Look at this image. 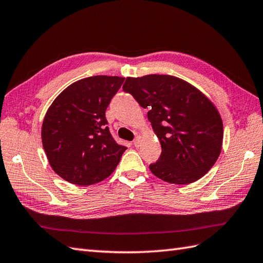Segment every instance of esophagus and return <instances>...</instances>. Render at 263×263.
I'll return each mask as SVG.
<instances>
[{
  "mask_svg": "<svg viewBox=\"0 0 263 263\" xmlns=\"http://www.w3.org/2000/svg\"><path fill=\"white\" fill-rule=\"evenodd\" d=\"M140 144H141V138L137 137L136 139L133 140V145L136 146V148H138V146H140Z\"/></svg>",
  "mask_w": 263,
  "mask_h": 263,
  "instance_id": "34e87169",
  "label": "esophagus"
}]
</instances>
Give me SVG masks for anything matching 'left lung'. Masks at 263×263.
I'll return each instance as SVG.
<instances>
[{
  "mask_svg": "<svg viewBox=\"0 0 263 263\" xmlns=\"http://www.w3.org/2000/svg\"><path fill=\"white\" fill-rule=\"evenodd\" d=\"M123 90L144 108L161 144L151 173L170 184L198 180L221 154L223 122L217 108L199 89L170 75L126 77Z\"/></svg>",
  "mask_w": 263,
  "mask_h": 263,
  "instance_id": "left-lung-1",
  "label": "left lung"
}]
</instances>
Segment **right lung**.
<instances>
[{"label":"right lung","mask_w":263,"mask_h":263,"mask_svg":"<svg viewBox=\"0 0 263 263\" xmlns=\"http://www.w3.org/2000/svg\"><path fill=\"white\" fill-rule=\"evenodd\" d=\"M124 77L91 76L69 85L48 108L42 145L53 172L78 186L111 175L126 150L109 133L105 111Z\"/></svg>","instance_id":"add662e5"}]
</instances>
